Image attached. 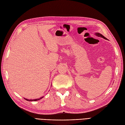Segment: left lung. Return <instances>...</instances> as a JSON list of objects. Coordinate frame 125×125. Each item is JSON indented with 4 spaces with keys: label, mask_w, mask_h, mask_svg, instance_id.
I'll list each match as a JSON object with an SVG mask.
<instances>
[{
    "label": "left lung",
    "mask_w": 125,
    "mask_h": 125,
    "mask_svg": "<svg viewBox=\"0 0 125 125\" xmlns=\"http://www.w3.org/2000/svg\"><path fill=\"white\" fill-rule=\"evenodd\" d=\"M95 35H97V36H99V37H102V38H104V39H105V40H107V38H105V37H104L103 35H101V34H99V33H96L95 34Z\"/></svg>",
    "instance_id": "8db88e82"
}]
</instances>
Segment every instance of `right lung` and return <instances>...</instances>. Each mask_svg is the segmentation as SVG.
Returning a JSON list of instances; mask_svg holds the SVG:
<instances>
[{"label": "right lung", "instance_id": "right-lung-1", "mask_svg": "<svg viewBox=\"0 0 125 125\" xmlns=\"http://www.w3.org/2000/svg\"><path fill=\"white\" fill-rule=\"evenodd\" d=\"M43 97H42V98H41L40 99H42V98ZM40 99H34V100H28V99H26V100H27V101H37V100H40Z\"/></svg>", "mask_w": 125, "mask_h": 125}]
</instances>
